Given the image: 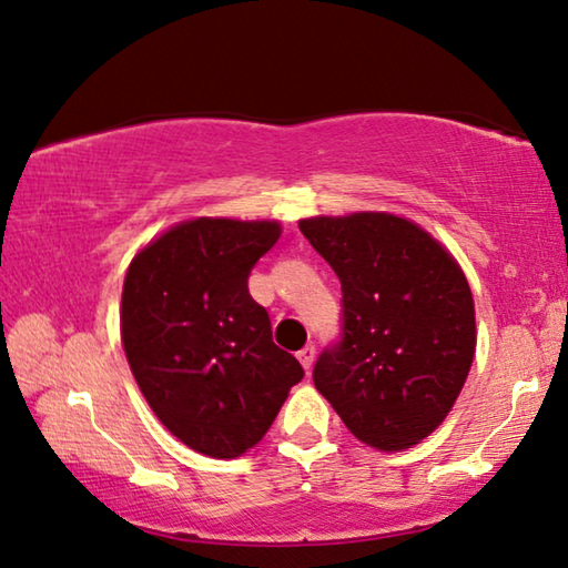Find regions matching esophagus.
<instances>
[{"label": "esophagus", "instance_id": "esophagus-1", "mask_svg": "<svg viewBox=\"0 0 568 568\" xmlns=\"http://www.w3.org/2000/svg\"><path fill=\"white\" fill-rule=\"evenodd\" d=\"M297 361L303 363L305 371H311V365L315 361V345H305L303 351H297Z\"/></svg>", "mask_w": 568, "mask_h": 568}]
</instances>
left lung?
<instances>
[{
	"instance_id": "1",
	"label": "left lung",
	"mask_w": 568,
	"mask_h": 568,
	"mask_svg": "<svg viewBox=\"0 0 568 568\" xmlns=\"http://www.w3.org/2000/svg\"><path fill=\"white\" fill-rule=\"evenodd\" d=\"M341 281V335L313 383L355 438L400 450L454 408L476 353L474 297L426 230L386 213L301 220Z\"/></svg>"
}]
</instances>
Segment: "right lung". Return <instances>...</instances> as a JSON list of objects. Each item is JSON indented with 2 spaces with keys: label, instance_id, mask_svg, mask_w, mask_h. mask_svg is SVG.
I'll return each instance as SVG.
<instances>
[{
  "label": "right lung",
  "instance_id": "right-lung-1",
  "mask_svg": "<svg viewBox=\"0 0 568 568\" xmlns=\"http://www.w3.org/2000/svg\"><path fill=\"white\" fill-rule=\"evenodd\" d=\"M277 223L190 220L134 257L122 287V345L142 396L197 454L235 458L273 426L303 365L273 343L247 277Z\"/></svg>",
  "mask_w": 568,
  "mask_h": 568
}]
</instances>
